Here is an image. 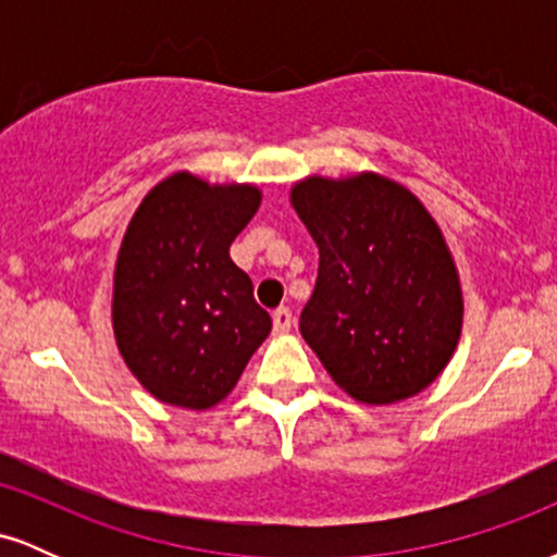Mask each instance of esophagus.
Here are the masks:
<instances>
[{
    "instance_id": "obj_1",
    "label": "esophagus",
    "mask_w": 557,
    "mask_h": 557,
    "mask_svg": "<svg viewBox=\"0 0 557 557\" xmlns=\"http://www.w3.org/2000/svg\"><path fill=\"white\" fill-rule=\"evenodd\" d=\"M272 324H274V332H277V335H285V332H290L293 311L285 309V306H280V309L272 314Z\"/></svg>"
}]
</instances>
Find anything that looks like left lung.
<instances>
[{"label":"left lung","mask_w":557,"mask_h":557,"mask_svg":"<svg viewBox=\"0 0 557 557\" xmlns=\"http://www.w3.org/2000/svg\"><path fill=\"white\" fill-rule=\"evenodd\" d=\"M290 198L319 246L304 341L356 400L417 395L461 335V287L440 227L417 196L369 172L309 177Z\"/></svg>","instance_id":"1"}]
</instances>
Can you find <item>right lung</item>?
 Segmentation results:
<instances>
[{"mask_svg": "<svg viewBox=\"0 0 557 557\" xmlns=\"http://www.w3.org/2000/svg\"><path fill=\"white\" fill-rule=\"evenodd\" d=\"M253 185H209L188 172L159 183L127 225L114 270L120 354L151 395L209 408L235 387L272 317L230 243L259 209Z\"/></svg>", "mask_w": 557, "mask_h": 557, "instance_id": "right-lung-1", "label": "right lung"}]
</instances>
